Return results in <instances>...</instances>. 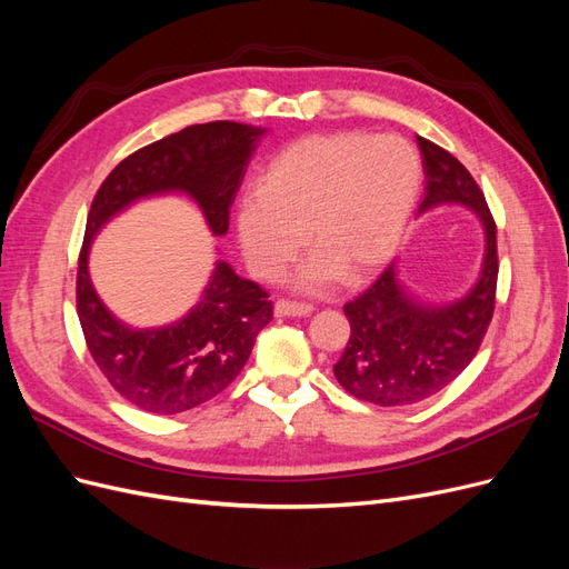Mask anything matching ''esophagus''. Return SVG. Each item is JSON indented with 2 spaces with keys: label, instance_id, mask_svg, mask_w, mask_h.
I'll use <instances>...</instances> for the list:
<instances>
[{
  "label": "esophagus",
  "instance_id": "obj_1",
  "mask_svg": "<svg viewBox=\"0 0 569 569\" xmlns=\"http://www.w3.org/2000/svg\"><path fill=\"white\" fill-rule=\"evenodd\" d=\"M274 313L284 316V318H301L313 313L311 303H299V301H289V299H278L274 301Z\"/></svg>",
  "mask_w": 569,
  "mask_h": 569
}]
</instances>
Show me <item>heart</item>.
I'll use <instances>...</instances> for the list:
<instances>
[{
  "instance_id": "obj_1",
  "label": "heart",
  "mask_w": 569,
  "mask_h": 569,
  "mask_svg": "<svg viewBox=\"0 0 569 569\" xmlns=\"http://www.w3.org/2000/svg\"><path fill=\"white\" fill-rule=\"evenodd\" d=\"M422 166L401 137L313 134L270 163L237 211V237L258 278H278L303 244L316 251L295 282L318 291L343 272L358 282L399 249L420 194Z\"/></svg>"
}]
</instances>
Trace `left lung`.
Here are the masks:
<instances>
[{
  "label": "left lung",
  "mask_w": 569,
  "mask_h": 569,
  "mask_svg": "<svg viewBox=\"0 0 569 569\" xmlns=\"http://www.w3.org/2000/svg\"><path fill=\"white\" fill-rule=\"evenodd\" d=\"M418 147L427 180L418 213L441 203L470 209L485 228V258L477 282L456 301H416L391 263L363 295L343 306L351 337L335 377L356 399L375 406H410L451 385L479 351L496 306V222L487 199L453 153L425 137H418Z\"/></svg>",
  "instance_id": "left-lung-1"
}]
</instances>
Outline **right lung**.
<instances>
[{
    "label": "right lung",
    "mask_w": 569,
    "mask_h": 569,
    "mask_svg": "<svg viewBox=\"0 0 569 569\" xmlns=\"http://www.w3.org/2000/svg\"><path fill=\"white\" fill-rule=\"evenodd\" d=\"M263 134V128L232 120L189 126L130 153L94 194L78 258V318L101 375L140 410L178 416L216 399L242 372L258 332L272 320V301L218 261L192 311L170 325L137 330L120 322L94 291L88 270L92 239L130 203L173 192L194 199L206 226L222 237Z\"/></svg>",
    "instance_id": "1"
}]
</instances>
